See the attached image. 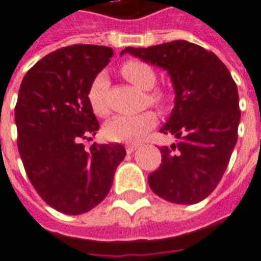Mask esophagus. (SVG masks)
<instances>
[{"mask_svg":"<svg viewBox=\"0 0 261 261\" xmlns=\"http://www.w3.org/2000/svg\"><path fill=\"white\" fill-rule=\"evenodd\" d=\"M137 148H138V145H127V147H125V151H127V154H131V152H134Z\"/></svg>","mask_w":261,"mask_h":261,"instance_id":"esophagus-1","label":"esophagus"}]
</instances>
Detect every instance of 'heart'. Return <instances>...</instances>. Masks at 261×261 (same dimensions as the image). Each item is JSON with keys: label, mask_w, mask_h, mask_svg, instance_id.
<instances>
[{"label": "heart", "mask_w": 261, "mask_h": 261, "mask_svg": "<svg viewBox=\"0 0 261 261\" xmlns=\"http://www.w3.org/2000/svg\"><path fill=\"white\" fill-rule=\"evenodd\" d=\"M121 73L134 86L143 90H148L147 99L149 103L156 106L164 105V94L161 92H152L156 82L154 69L141 61H127L121 66ZM109 94V77L106 73H99L90 83L87 100L93 112L97 116H107L110 106L107 100ZM156 124V114L154 112H144L140 114H120L109 120L105 125V136L110 141L116 143H136L141 140L154 125Z\"/></svg>", "instance_id": "obj_1"}]
</instances>
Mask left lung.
Listing matches in <instances>:
<instances>
[{
    "label": "left lung",
    "instance_id": "8db88e82",
    "mask_svg": "<svg viewBox=\"0 0 261 261\" xmlns=\"http://www.w3.org/2000/svg\"><path fill=\"white\" fill-rule=\"evenodd\" d=\"M124 54L167 70L174 86L175 106L160 131L178 141L161 148L149 188L172 203H198L219 184L238 141L240 110L232 74L213 52L188 41L125 48Z\"/></svg>",
    "mask_w": 261,
    "mask_h": 261
}]
</instances>
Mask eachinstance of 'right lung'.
Instances as JSON below:
<instances>
[{
    "instance_id": "add662e5",
    "label": "right lung",
    "mask_w": 261,
    "mask_h": 261,
    "mask_svg": "<svg viewBox=\"0 0 261 261\" xmlns=\"http://www.w3.org/2000/svg\"><path fill=\"white\" fill-rule=\"evenodd\" d=\"M112 56V48L97 45L58 49L31 67L19 87L15 124L23 167L42 199L66 215L97 206L125 156L121 144L86 149L82 143L99 130L87 92Z\"/></svg>"
}]
</instances>
